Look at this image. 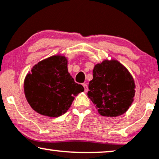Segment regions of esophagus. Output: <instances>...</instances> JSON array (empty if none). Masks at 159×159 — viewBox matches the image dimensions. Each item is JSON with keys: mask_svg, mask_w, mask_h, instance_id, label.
<instances>
[{"mask_svg": "<svg viewBox=\"0 0 159 159\" xmlns=\"http://www.w3.org/2000/svg\"><path fill=\"white\" fill-rule=\"evenodd\" d=\"M82 85H83V87H84V92H85V93L88 92V84H82Z\"/></svg>", "mask_w": 159, "mask_h": 159, "instance_id": "1", "label": "esophagus"}]
</instances>
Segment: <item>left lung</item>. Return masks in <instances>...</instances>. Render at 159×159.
I'll return each mask as SVG.
<instances>
[{"label": "left lung", "instance_id": "left-lung-1", "mask_svg": "<svg viewBox=\"0 0 159 159\" xmlns=\"http://www.w3.org/2000/svg\"><path fill=\"white\" fill-rule=\"evenodd\" d=\"M88 98L104 116H118L127 111L134 101V82L122 64L115 60L103 61L93 71Z\"/></svg>", "mask_w": 159, "mask_h": 159}]
</instances>
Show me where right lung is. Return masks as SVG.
Listing matches in <instances>:
<instances>
[{
	"mask_svg": "<svg viewBox=\"0 0 159 159\" xmlns=\"http://www.w3.org/2000/svg\"><path fill=\"white\" fill-rule=\"evenodd\" d=\"M28 103L39 114L51 117L67 111L78 93L84 88L76 83L68 72L67 59L53 56L34 65L25 80Z\"/></svg>",
	"mask_w": 159,
	"mask_h": 159,
	"instance_id": "add662e5",
	"label": "right lung"
}]
</instances>
